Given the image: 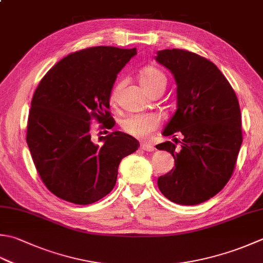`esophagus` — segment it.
Wrapping results in <instances>:
<instances>
[{"mask_svg": "<svg viewBox=\"0 0 263 263\" xmlns=\"http://www.w3.org/2000/svg\"><path fill=\"white\" fill-rule=\"evenodd\" d=\"M140 148L145 152H154V149H155L153 145H149V143H141Z\"/></svg>", "mask_w": 263, "mask_h": 263, "instance_id": "obj_1", "label": "esophagus"}]
</instances>
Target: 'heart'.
<instances>
[{
  "label": "heart",
  "mask_w": 263,
  "mask_h": 263,
  "mask_svg": "<svg viewBox=\"0 0 263 263\" xmlns=\"http://www.w3.org/2000/svg\"><path fill=\"white\" fill-rule=\"evenodd\" d=\"M141 84L148 92H152L158 87H165L166 76L163 71L154 66H148L141 73ZM122 82L117 83L111 90L110 100L115 101L120 93ZM161 125V118L156 114H135L126 117L122 122V127L127 135L136 138H148Z\"/></svg>",
  "instance_id": "1"
}]
</instances>
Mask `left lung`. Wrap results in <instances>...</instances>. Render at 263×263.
I'll use <instances>...</instances> for the list:
<instances>
[{
	"instance_id": "obj_1",
	"label": "left lung",
	"mask_w": 263,
	"mask_h": 263,
	"mask_svg": "<svg viewBox=\"0 0 263 263\" xmlns=\"http://www.w3.org/2000/svg\"><path fill=\"white\" fill-rule=\"evenodd\" d=\"M156 60L178 85L177 110L163 136H182L179 148L177 141L156 146L176 161L157 184L171 202L196 205L215 196L233 176L243 142L239 102L228 80L204 57L166 49L158 51Z\"/></svg>"
}]
</instances>
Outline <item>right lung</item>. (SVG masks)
<instances>
[{
	"label": "right lung",
	"instance_id": "add662e5",
	"mask_svg": "<svg viewBox=\"0 0 263 263\" xmlns=\"http://www.w3.org/2000/svg\"><path fill=\"white\" fill-rule=\"evenodd\" d=\"M137 49L92 46L57 63L34 92L26 141L45 187L67 202L87 205L115 187L123 157L138 140L120 131L92 138V123L115 125L109 98L117 74ZM108 132V131H107Z\"/></svg>",
	"mask_w": 263,
	"mask_h": 263
}]
</instances>
